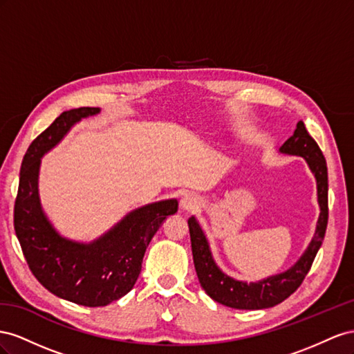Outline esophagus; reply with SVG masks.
<instances>
[{
    "label": "esophagus",
    "mask_w": 354,
    "mask_h": 354,
    "mask_svg": "<svg viewBox=\"0 0 354 354\" xmlns=\"http://www.w3.org/2000/svg\"><path fill=\"white\" fill-rule=\"evenodd\" d=\"M196 206H197V198L194 196L185 194V196H183V198H180V207L183 209L189 210V209H194Z\"/></svg>",
    "instance_id": "1"
}]
</instances>
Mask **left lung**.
I'll use <instances>...</instances> for the list:
<instances>
[{"mask_svg":"<svg viewBox=\"0 0 354 354\" xmlns=\"http://www.w3.org/2000/svg\"><path fill=\"white\" fill-rule=\"evenodd\" d=\"M279 151L281 154L304 157L316 178L320 215L315 237L311 239L302 257L289 270L255 281V283L254 281L246 283V281L227 276L225 272L219 270L214 258H212V252L203 230H201L197 219L191 216L188 219V228L198 281L206 294L222 306L239 310H261L280 304L301 286L317 255V250L322 246L323 237H325L328 225V167L322 149L316 140L308 135L304 123L298 121L294 135L280 147Z\"/></svg>","mask_w":354,"mask_h":354,"instance_id":"8db88e82","label":"left lung"}]
</instances>
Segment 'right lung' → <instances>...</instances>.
I'll list each match as a JSON object with an SVG mask.
<instances>
[{"instance_id": "add662e5", "label": "right lung", "mask_w": 354, "mask_h": 354, "mask_svg": "<svg viewBox=\"0 0 354 354\" xmlns=\"http://www.w3.org/2000/svg\"><path fill=\"white\" fill-rule=\"evenodd\" d=\"M99 111H65L32 140L20 167L15 201L16 236L32 274L56 297L86 307L108 306L135 286L151 239L178 212L175 198L135 209L92 243L68 240L50 224L38 196L41 157L80 120Z\"/></svg>"}]
</instances>
